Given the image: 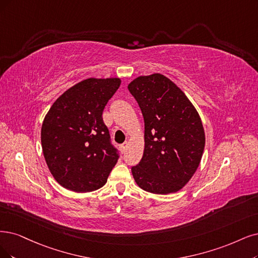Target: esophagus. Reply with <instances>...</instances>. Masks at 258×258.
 <instances>
[{
    "label": "esophagus",
    "instance_id": "esophagus-1",
    "mask_svg": "<svg viewBox=\"0 0 258 258\" xmlns=\"http://www.w3.org/2000/svg\"><path fill=\"white\" fill-rule=\"evenodd\" d=\"M127 147H128V144H127V142H125V144H123L120 148H121L122 152H125V150L127 149Z\"/></svg>",
    "mask_w": 258,
    "mask_h": 258
}]
</instances>
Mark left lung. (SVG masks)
<instances>
[{
	"label": "left lung",
	"instance_id": "1",
	"mask_svg": "<svg viewBox=\"0 0 258 258\" xmlns=\"http://www.w3.org/2000/svg\"><path fill=\"white\" fill-rule=\"evenodd\" d=\"M127 88L145 120V150L132 168L137 185L151 194L177 192L201 163L205 132L194 104L167 76L140 75Z\"/></svg>",
	"mask_w": 258,
	"mask_h": 258
}]
</instances>
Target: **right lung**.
Returning <instances> with one entry per match:
<instances>
[{"label":"right lung","instance_id":"1","mask_svg":"<svg viewBox=\"0 0 258 258\" xmlns=\"http://www.w3.org/2000/svg\"><path fill=\"white\" fill-rule=\"evenodd\" d=\"M121 79L89 78L57 99L41 126L45 163L56 182L74 192L103 187L117 164L102 113Z\"/></svg>","mask_w":258,"mask_h":258}]
</instances>
